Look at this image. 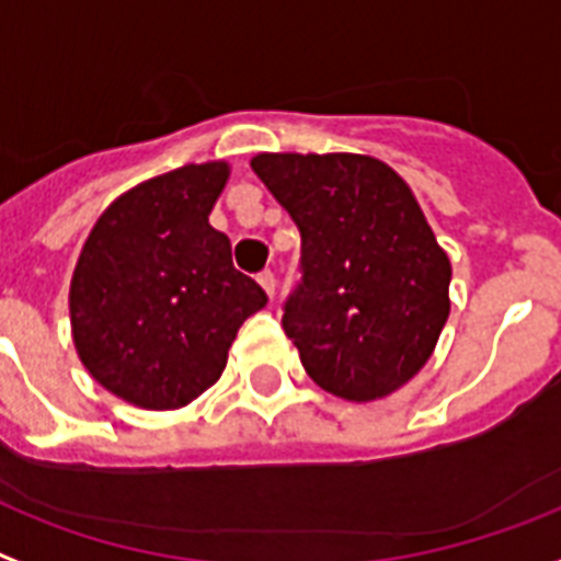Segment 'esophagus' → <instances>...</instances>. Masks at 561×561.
I'll return each mask as SVG.
<instances>
[{
  "label": "esophagus",
  "instance_id": "esophagus-1",
  "mask_svg": "<svg viewBox=\"0 0 561 561\" xmlns=\"http://www.w3.org/2000/svg\"><path fill=\"white\" fill-rule=\"evenodd\" d=\"M257 284L263 286V289H266L268 298H275L277 280H275V275H272V272H260V275H257Z\"/></svg>",
  "mask_w": 561,
  "mask_h": 561
}]
</instances>
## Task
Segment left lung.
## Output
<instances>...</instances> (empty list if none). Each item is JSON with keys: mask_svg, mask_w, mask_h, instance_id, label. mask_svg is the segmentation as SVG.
<instances>
[{"mask_svg": "<svg viewBox=\"0 0 561 561\" xmlns=\"http://www.w3.org/2000/svg\"><path fill=\"white\" fill-rule=\"evenodd\" d=\"M251 169L301 231L304 284L284 330L304 371L345 401L398 392L450 316V257L410 184L354 151H260Z\"/></svg>", "mask_w": 561, "mask_h": 561, "instance_id": "8db88e82", "label": "left lung"}]
</instances>
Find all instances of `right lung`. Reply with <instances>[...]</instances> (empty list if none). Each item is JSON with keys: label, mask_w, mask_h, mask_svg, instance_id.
<instances>
[{"label": "right lung", "mask_w": 561, "mask_h": 561, "mask_svg": "<svg viewBox=\"0 0 561 561\" xmlns=\"http://www.w3.org/2000/svg\"><path fill=\"white\" fill-rule=\"evenodd\" d=\"M228 160L154 175L104 207L69 280V324L95 383L140 410H181L225 371L242 321L266 307L233 268L210 210Z\"/></svg>", "instance_id": "obj_1"}]
</instances>
